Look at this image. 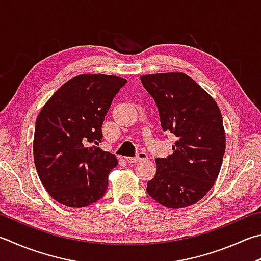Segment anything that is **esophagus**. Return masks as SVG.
Masks as SVG:
<instances>
[{"label": "esophagus", "mask_w": 261, "mask_h": 261, "mask_svg": "<svg viewBox=\"0 0 261 261\" xmlns=\"http://www.w3.org/2000/svg\"><path fill=\"white\" fill-rule=\"evenodd\" d=\"M147 159V155L146 153H144V152H140V153H137L136 156H133V158H126V160L128 162H132V164H135V162H139V161H142V160H145Z\"/></svg>", "instance_id": "1"}]
</instances>
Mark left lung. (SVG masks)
<instances>
[{
    "mask_svg": "<svg viewBox=\"0 0 261 261\" xmlns=\"http://www.w3.org/2000/svg\"><path fill=\"white\" fill-rule=\"evenodd\" d=\"M158 107L161 127L177 137L174 153L155 158L156 173L146 192L159 204L186 208L208 193L225 153L223 117L217 103L183 72L141 76Z\"/></svg>",
    "mask_w": 261,
    "mask_h": 261,
    "instance_id": "left-lung-1",
    "label": "left lung"
}]
</instances>
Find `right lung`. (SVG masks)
<instances>
[{"mask_svg": "<svg viewBox=\"0 0 261 261\" xmlns=\"http://www.w3.org/2000/svg\"><path fill=\"white\" fill-rule=\"evenodd\" d=\"M117 76L80 75L65 83L36 119L33 151L42 184L59 203L83 208L105 195L118 160L99 145L102 124L120 88Z\"/></svg>", "mask_w": 261, "mask_h": 261, "instance_id": "add662e5", "label": "right lung"}]
</instances>
